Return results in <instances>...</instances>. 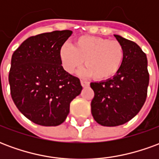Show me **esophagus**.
<instances>
[{
  "label": "esophagus",
  "mask_w": 159,
  "mask_h": 159,
  "mask_svg": "<svg viewBox=\"0 0 159 159\" xmlns=\"http://www.w3.org/2000/svg\"><path fill=\"white\" fill-rule=\"evenodd\" d=\"M81 84H82V86L83 88H86V87L89 86V83H88V82H85V81H83V80H81Z\"/></svg>",
  "instance_id": "34e87169"
}]
</instances>
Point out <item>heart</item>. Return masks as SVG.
<instances>
[{
  "mask_svg": "<svg viewBox=\"0 0 159 159\" xmlns=\"http://www.w3.org/2000/svg\"><path fill=\"white\" fill-rule=\"evenodd\" d=\"M59 59L67 72L73 73L84 61L86 66L79 70L80 76H93L99 81H106L119 72L124 60V49L117 41L83 36L75 40L73 46L63 44Z\"/></svg>",
  "mask_w": 159,
  "mask_h": 159,
  "instance_id": "b5f03b06",
  "label": "heart"
}]
</instances>
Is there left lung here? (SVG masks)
Returning <instances> with one entry per match:
<instances>
[{"label":"left lung","mask_w":159,"mask_h":159,"mask_svg":"<svg viewBox=\"0 0 159 159\" xmlns=\"http://www.w3.org/2000/svg\"><path fill=\"white\" fill-rule=\"evenodd\" d=\"M124 49L119 72L111 79L94 82L91 112L97 123L107 127L122 125L135 117L143 107L149 84L146 53L135 42L114 35Z\"/></svg>","instance_id":"1"}]
</instances>
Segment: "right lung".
Returning a JSON list of instances; mask_svg holds the SVG:
<instances>
[{"label": "right lung", "instance_id": "obj_1", "mask_svg": "<svg viewBox=\"0 0 159 159\" xmlns=\"http://www.w3.org/2000/svg\"><path fill=\"white\" fill-rule=\"evenodd\" d=\"M71 30L42 33L26 39L12 56L9 84L19 111L42 126H58L81 93L79 78L64 70L59 49Z\"/></svg>", "mask_w": 159, "mask_h": 159}]
</instances>
